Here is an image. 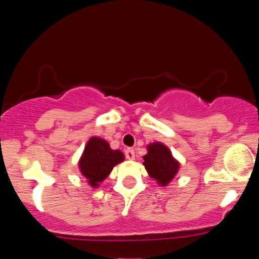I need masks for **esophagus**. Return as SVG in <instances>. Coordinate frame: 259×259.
I'll return each instance as SVG.
<instances>
[{"mask_svg": "<svg viewBox=\"0 0 259 259\" xmlns=\"http://www.w3.org/2000/svg\"><path fill=\"white\" fill-rule=\"evenodd\" d=\"M125 157L130 160L135 159V151L133 148H127V150H125Z\"/></svg>", "mask_w": 259, "mask_h": 259, "instance_id": "obj_1", "label": "esophagus"}]
</instances>
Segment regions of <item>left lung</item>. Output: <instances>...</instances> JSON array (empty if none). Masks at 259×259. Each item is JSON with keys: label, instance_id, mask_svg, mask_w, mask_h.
<instances>
[{"label": "left lung", "instance_id": "obj_1", "mask_svg": "<svg viewBox=\"0 0 259 259\" xmlns=\"http://www.w3.org/2000/svg\"><path fill=\"white\" fill-rule=\"evenodd\" d=\"M142 158L148 175L160 186H167L179 171L180 163L162 142L147 145V153Z\"/></svg>", "mask_w": 259, "mask_h": 259}]
</instances>
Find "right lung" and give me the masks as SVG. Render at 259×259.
Masks as SVG:
<instances>
[{
	"label": "right lung",
	"mask_w": 259,
	"mask_h": 259,
	"mask_svg": "<svg viewBox=\"0 0 259 259\" xmlns=\"http://www.w3.org/2000/svg\"><path fill=\"white\" fill-rule=\"evenodd\" d=\"M125 159L119 150H112L106 140L92 136L79 159L80 173L94 189L111 174L113 168Z\"/></svg>",
	"instance_id": "add662e5"
}]
</instances>
